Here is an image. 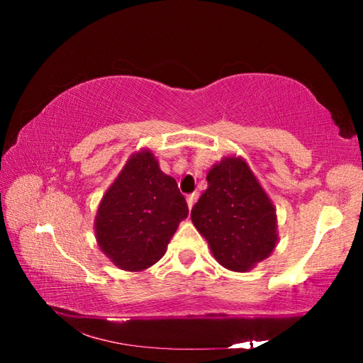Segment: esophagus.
<instances>
[{"instance_id": "obj_1", "label": "esophagus", "mask_w": 363, "mask_h": 363, "mask_svg": "<svg viewBox=\"0 0 363 363\" xmlns=\"http://www.w3.org/2000/svg\"><path fill=\"white\" fill-rule=\"evenodd\" d=\"M196 194H190V195H187V206H189V210H192V206L195 205V201H196Z\"/></svg>"}]
</instances>
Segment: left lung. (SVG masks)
Instances as JSON below:
<instances>
[{"label": "left lung", "mask_w": 363, "mask_h": 363, "mask_svg": "<svg viewBox=\"0 0 363 363\" xmlns=\"http://www.w3.org/2000/svg\"><path fill=\"white\" fill-rule=\"evenodd\" d=\"M208 189L190 218L216 261L247 272L269 257L277 243V214L247 162L225 157L206 176Z\"/></svg>", "instance_id": "obj_1"}]
</instances>
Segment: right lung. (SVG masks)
<instances>
[{
	"label": "right lung",
	"instance_id": "obj_1",
	"mask_svg": "<svg viewBox=\"0 0 363 363\" xmlns=\"http://www.w3.org/2000/svg\"><path fill=\"white\" fill-rule=\"evenodd\" d=\"M187 214L174 177L160 169L150 150H140L101 200L94 220L97 243L116 267L138 272L162 259Z\"/></svg>",
	"mask_w": 363,
	"mask_h": 363
}]
</instances>
